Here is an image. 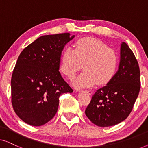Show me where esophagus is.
I'll return each mask as SVG.
<instances>
[{"mask_svg":"<svg viewBox=\"0 0 148 148\" xmlns=\"http://www.w3.org/2000/svg\"><path fill=\"white\" fill-rule=\"evenodd\" d=\"M84 92H86L88 94V95H92V91H90V90H86V91H84Z\"/></svg>","mask_w":148,"mask_h":148,"instance_id":"1","label":"esophagus"}]
</instances>
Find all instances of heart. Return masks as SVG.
<instances>
[{
	"instance_id": "1",
	"label": "heart",
	"mask_w": 148,
	"mask_h": 148,
	"mask_svg": "<svg viewBox=\"0 0 148 148\" xmlns=\"http://www.w3.org/2000/svg\"><path fill=\"white\" fill-rule=\"evenodd\" d=\"M83 64L84 72L72 82L77 89L92 88L97 84L101 86L108 84L116 73L119 57L101 40L84 38L77 42L75 49L66 48L61 58L60 70L69 78H72Z\"/></svg>"
}]
</instances>
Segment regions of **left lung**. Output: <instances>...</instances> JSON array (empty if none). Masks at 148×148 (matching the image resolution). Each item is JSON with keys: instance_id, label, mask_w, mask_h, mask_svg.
I'll return each instance as SVG.
<instances>
[{"instance_id": "8db88e82", "label": "left lung", "mask_w": 148, "mask_h": 148, "mask_svg": "<svg viewBox=\"0 0 148 148\" xmlns=\"http://www.w3.org/2000/svg\"><path fill=\"white\" fill-rule=\"evenodd\" d=\"M138 62L129 46L122 42L120 62L114 78L92 96L85 111L97 126L106 127L125 120L132 110L140 90Z\"/></svg>"}]
</instances>
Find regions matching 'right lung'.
Wrapping results in <instances>:
<instances>
[{
  "label": "right lung",
  "mask_w": 148,
  "mask_h": 148,
  "mask_svg": "<svg viewBox=\"0 0 148 148\" xmlns=\"http://www.w3.org/2000/svg\"><path fill=\"white\" fill-rule=\"evenodd\" d=\"M70 35L40 36L18 57L11 78L12 104L28 125L48 123L57 112L60 95L73 92L59 72L62 50L75 37Z\"/></svg>",
  "instance_id": "right-lung-1"
}]
</instances>
